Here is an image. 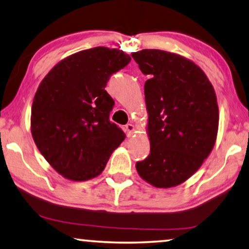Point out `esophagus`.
I'll list each match as a JSON object with an SVG mask.
<instances>
[{
	"mask_svg": "<svg viewBox=\"0 0 249 249\" xmlns=\"http://www.w3.org/2000/svg\"><path fill=\"white\" fill-rule=\"evenodd\" d=\"M125 131H126V134H127V136L129 137V136H132L133 135V133H134V131H135V127H134V125L133 124H127L125 126Z\"/></svg>",
	"mask_w": 249,
	"mask_h": 249,
	"instance_id": "esophagus-1",
	"label": "esophagus"
}]
</instances>
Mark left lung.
Returning a JSON list of instances; mask_svg holds the SVG:
<instances>
[{
    "mask_svg": "<svg viewBox=\"0 0 249 249\" xmlns=\"http://www.w3.org/2000/svg\"><path fill=\"white\" fill-rule=\"evenodd\" d=\"M144 75L150 155L137 173L157 188L179 185L195 174L216 143L219 109L206 73L182 55L158 49L133 53Z\"/></svg>",
    "mask_w": 249,
    "mask_h": 249,
    "instance_id": "1",
    "label": "left lung"
}]
</instances>
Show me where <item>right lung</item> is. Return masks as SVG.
<instances>
[{
	"mask_svg": "<svg viewBox=\"0 0 249 249\" xmlns=\"http://www.w3.org/2000/svg\"><path fill=\"white\" fill-rule=\"evenodd\" d=\"M131 61L124 51L96 47L59 61L40 83L31 134L48 163L68 180L101 174L124 132L109 121L114 101L105 87Z\"/></svg>",
	"mask_w": 249,
	"mask_h": 249,
	"instance_id": "1",
	"label": "right lung"
}]
</instances>
